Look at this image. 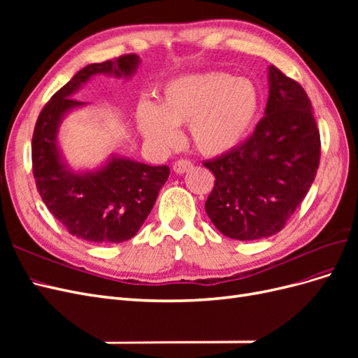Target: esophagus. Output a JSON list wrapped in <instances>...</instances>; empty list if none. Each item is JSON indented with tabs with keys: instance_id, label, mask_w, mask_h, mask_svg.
<instances>
[{
	"instance_id": "esophagus-1",
	"label": "esophagus",
	"mask_w": 358,
	"mask_h": 358,
	"mask_svg": "<svg viewBox=\"0 0 358 358\" xmlns=\"http://www.w3.org/2000/svg\"><path fill=\"white\" fill-rule=\"evenodd\" d=\"M192 169V162L189 159H178L175 161V164H173V170H175L176 173H179V175H182V173H185L188 170Z\"/></svg>"
}]
</instances>
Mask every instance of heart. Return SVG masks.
Listing matches in <instances>:
<instances>
[{
	"instance_id": "obj_1",
	"label": "heart",
	"mask_w": 358,
	"mask_h": 358,
	"mask_svg": "<svg viewBox=\"0 0 358 358\" xmlns=\"http://www.w3.org/2000/svg\"><path fill=\"white\" fill-rule=\"evenodd\" d=\"M259 106L254 82L215 71L171 82L159 106L140 103L137 121L145 138L158 149L175 148L180 138L178 125H189L199 152L218 157L243 143L257 122Z\"/></svg>"
}]
</instances>
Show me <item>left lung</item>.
<instances>
[{
  "label": "left lung",
  "instance_id": "8db88e82",
  "mask_svg": "<svg viewBox=\"0 0 358 358\" xmlns=\"http://www.w3.org/2000/svg\"><path fill=\"white\" fill-rule=\"evenodd\" d=\"M321 140L306 91L268 67L266 116L246 142L204 161L215 175L206 213L224 236L257 241L284 229L317 176Z\"/></svg>",
  "mask_w": 358,
  "mask_h": 358
}]
</instances>
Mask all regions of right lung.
Masks as SVG:
<instances>
[{"mask_svg":"<svg viewBox=\"0 0 358 358\" xmlns=\"http://www.w3.org/2000/svg\"><path fill=\"white\" fill-rule=\"evenodd\" d=\"M138 57L128 53L100 64H90L43 107L31 142L32 175L37 191L50 213L79 239L95 243H121L137 234L152 210L169 166H148L124 158H112L99 171L78 175L59 157L57 131L62 116L83 103L73 92L96 73L131 76Z\"/></svg>","mask_w":358,"mask_h":358,"instance_id":"right-lung-1","label":"right lung"}]
</instances>
